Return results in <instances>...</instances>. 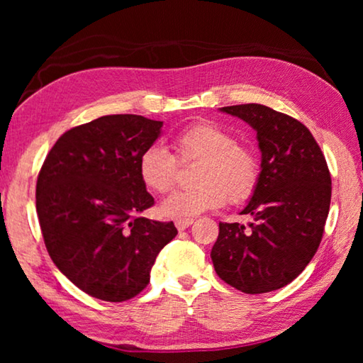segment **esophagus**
<instances>
[{
    "mask_svg": "<svg viewBox=\"0 0 363 363\" xmlns=\"http://www.w3.org/2000/svg\"><path fill=\"white\" fill-rule=\"evenodd\" d=\"M192 223H194L192 218H186V219H177L174 224L177 227V230H186L189 225H192Z\"/></svg>",
    "mask_w": 363,
    "mask_h": 363,
    "instance_id": "esophagus-1",
    "label": "esophagus"
}]
</instances>
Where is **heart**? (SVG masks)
<instances>
[{
  "label": "heart",
  "instance_id": "heart-1",
  "mask_svg": "<svg viewBox=\"0 0 363 363\" xmlns=\"http://www.w3.org/2000/svg\"><path fill=\"white\" fill-rule=\"evenodd\" d=\"M177 158L182 163L200 160L194 181L199 186L179 190L162 203L168 218H190L208 210L247 201L259 182V160L250 147L238 144L225 128L211 121H199L177 134ZM177 158L162 144H152L140 152L138 171L147 189L167 194L177 179Z\"/></svg>",
  "mask_w": 363,
  "mask_h": 363
}]
</instances>
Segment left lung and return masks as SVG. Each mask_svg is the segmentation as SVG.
Masks as SVG:
<instances>
[{
	"label": "left lung",
	"mask_w": 363,
	"mask_h": 363,
	"mask_svg": "<svg viewBox=\"0 0 363 363\" xmlns=\"http://www.w3.org/2000/svg\"><path fill=\"white\" fill-rule=\"evenodd\" d=\"M256 131L259 182L240 214L248 225L219 223L211 250L219 279L248 294L279 290L298 277L322 242L331 176L311 131L293 116L261 104L223 107Z\"/></svg>",
	"instance_id": "obj_1"
}]
</instances>
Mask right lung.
Here are the masks:
<instances>
[{"label":"right lung","instance_id":"obj_1","mask_svg":"<svg viewBox=\"0 0 363 363\" xmlns=\"http://www.w3.org/2000/svg\"><path fill=\"white\" fill-rule=\"evenodd\" d=\"M163 121L106 115L72 128L49 150L36 181V213L49 256L89 296L121 303L150 281L171 223L147 219L153 196L138 162Z\"/></svg>","mask_w":363,"mask_h":363}]
</instances>
